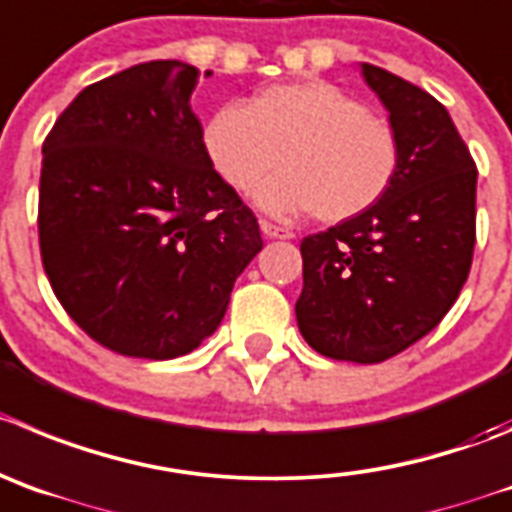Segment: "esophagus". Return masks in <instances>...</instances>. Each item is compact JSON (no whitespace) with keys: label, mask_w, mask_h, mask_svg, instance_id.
Wrapping results in <instances>:
<instances>
[{"label":"esophagus","mask_w":512,"mask_h":512,"mask_svg":"<svg viewBox=\"0 0 512 512\" xmlns=\"http://www.w3.org/2000/svg\"><path fill=\"white\" fill-rule=\"evenodd\" d=\"M260 229H262V234H265V237H270V240H293V237H295L293 229L280 227V224H272V222H267V219H262Z\"/></svg>","instance_id":"1"}]
</instances>
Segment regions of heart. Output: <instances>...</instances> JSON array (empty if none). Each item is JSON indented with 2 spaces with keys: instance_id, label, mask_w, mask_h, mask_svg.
Returning <instances> with one entry per match:
<instances>
[{
  "instance_id": "b5f03b06",
  "label": "heart",
  "mask_w": 512,
  "mask_h": 512,
  "mask_svg": "<svg viewBox=\"0 0 512 512\" xmlns=\"http://www.w3.org/2000/svg\"><path fill=\"white\" fill-rule=\"evenodd\" d=\"M202 146L212 169L275 217L310 212L346 222L384 197L399 169V141L384 118L326 80L270 85L227 103L204 121Z\"/></svg>"
}]
</instances>
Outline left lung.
<instances>
[{"mask_svg": "<svg viewBox=\"0 0 512 512\" xmlns=\"http://www.w3.org/2000/svg\"><path fill=\"white\" fill-rule=\"evenodd\" d=\"M361 73L389 111L399 169L374 207L300 242L295 315L323 356L381 364L427 336L470 275L477 166L437 98L369 62Z\"/></svg>", "mask_w": 512, "mask_h": 512, "instance_id": "left-lung-1", "label": "left lung"}]
</instances>
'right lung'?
<instances>
[{"mask_svg":"<svg viewBox=\"0 0 512 512\" xmlns=\"http://www.w3.org/2000/svg\"><path fill=\"white\" fill-rule=\"evenodd\" d=\"M197 80L179 60L133 65L78 93L42 143V265L70 318L121 356L194 351L262 250L204 154Z\"/></svg>","mask_w":512,"mask_h":512,"instance_id":"obj_1","label":"right lung"}]
</instances>
